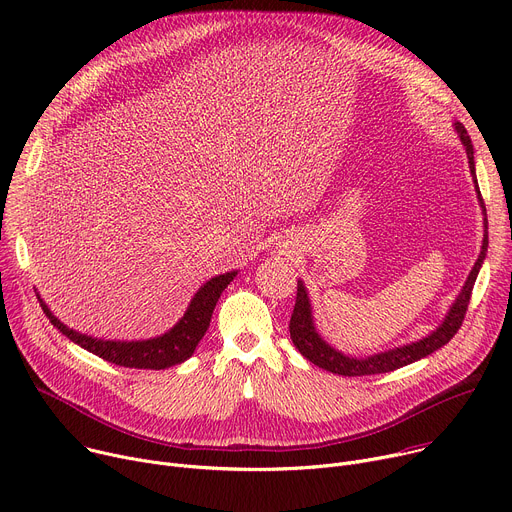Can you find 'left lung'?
Returning <instances> with one entry per match:
<instances>
[{"mask_svg":"<svg viewBox=\"0 0 512 512\" xmlns=\"http://www.w3.org/2000/svg\"><path fill=\"white\" fill-rule=\"evenodd\" d=\"M455 130L459 132L461 145L466 147L468 161H470V171H472V177H474V183H476V192H478L480 204L484 208V200H482V194L478 190V179H476L474 147H472V141L468 136V130L463 128V124H459V122H455ZM484 214H486V208H484ZM484 226L488 228L486 218H484ZM486 251H488V232H484L482 251H480V257H478L474 269L468 275V282H466V286H463V290L459 292L453 306L449 308L445 320L441 322V327L437 331H433L429 337H423L421 341L404 345V347H396V349H390V351H384V353H378V355H371V357H365V359L343 355L341 351L333 349L327 341H322L320 335L316 333L314 322H312L310 300H308V294H306V288H304L302 282H298L296 306H294V312H292V318H290V337H292L296 349L308 361H312L314 365H318L322 369L333 371V374L349 376V378L351 376L386 374V371H394V369L404 367L412 361L423 359V357L431 355L433 351L441 349L443 345H447L453 339V335L459 331L463 318H466V310H468V304H470V298H472V290H474V284H476L478 271H480V267L486 259Z\"/></svg>","mask_w":512,"mask_h":512,"instance_id":"8db88e82","label":"left lung"}]
</instances>
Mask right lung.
Wrapping results in <instances>:
<instances>
[{
  "label": "right lung",
  "mask_w": 512,
  "mask_h": 512,
  "mask_svg": "<svg viewBox=\"0 0 512 512\" xmlns=\"http://www.w3.org/2000/svg\"><path fill=\"white\" fill-rule=\"evenodd\" d=\"M237 271H230L224 275H216L212 277L210 282H206L198 294L192 298L188 310H185L183 318L175 324V327L157 337V339H149V341H104V339H94L81 335L73 329H67L65 324L53 316V312L49 310L40 296L38 302L44 310V314L49 316V320L55 324V327L73 343H77L79 347L87 349L89 353H94L110 363L122 365V367H134V369H165L171 367L175 363H181L188 357H192V353L196 351V345L202 341L204 333L210 327V318L214 312V306L220 298V294L224 292V288L235 280Z\"/></svg>",
  "instance_id": "add662e5"
}]
</instances>
